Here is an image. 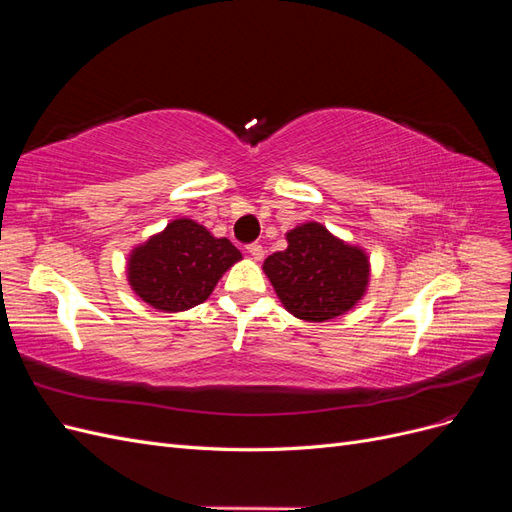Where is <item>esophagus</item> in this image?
<instances>
[{
	"instance_id": "obj_1",
	"label": "esophagus",
	"mask_w": 512,
	"mask_h": 512,
	"mask_svg": "<svg viewBox=\"0 0 512 512\" xmlns=\"http://www.w3.org/2000/svg\"><path fill=\"white\" fill-rule=\"evenodd\" d=\"M247 252H250V256L254 260H262V256H265V250H262L260 243H250V245H247Z\"/></svg>"
}]
</instances>
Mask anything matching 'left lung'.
<instances>
[{"label":"left lung","instance_id":"1","mask_svg":"<svg viewBox=\"0 0 512 512\" xmlns=\"http://www.w3.org/2000/svg\"><path fill=\"white\" fill-rule=\"evenodd\" d=\"M286 239V250L271 254L262 269L290 314L324 322L363 297L369 277L363 250L335 239L316 222L290 230Z\"/></svg>","mask_w":512,"mask_h":512}]
</instances>
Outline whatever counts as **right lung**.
I'll list each match as a JSON object with an SVG mask.
<instances>
[{"instance_id":"right-lung-1","label":"right lung","mask_w":512,"mask_h":512,"mask_svg":"<svg viewBox=\"0 0 512 512\" xmlns=\"http://www.w3.org/2000/svg\"><path fill=\"white\" fill-rule=\"evenodd\" d=\"M241 252L192 220H175L130 256V286L162 312H183L207 301Z\"/></svg>"}]
</instances>
